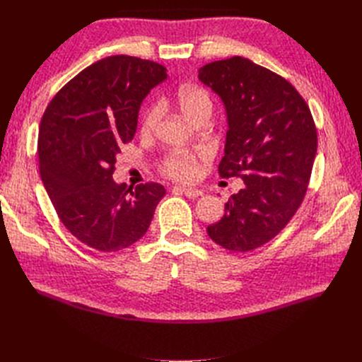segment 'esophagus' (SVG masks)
I'll return each instance as SVG.
<instances>
[{"instance_id": "esophagus-1", "label": "esophagus", "mask_w": 362, "mask_h": 362, "mask_svg": "<svg viewBox=\"0 0 362 362\" xmlns=\"http://www.w3.org/2000/svg\"><path fill=\"white\" fill-rule=\"evenodd\" d=\"M178 190H180L182 194L187 196V198H192V199L199 198V196H202V194H204V192H202V190H199V189H194V187H180Z\"/></svg>"}]
</instances>
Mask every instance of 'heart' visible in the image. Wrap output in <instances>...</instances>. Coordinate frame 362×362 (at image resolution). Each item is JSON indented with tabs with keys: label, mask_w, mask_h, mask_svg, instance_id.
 <instances>
[{
	"label": "heart",
	"mask_w": 362,
	"mask_h": 362,
	"mask_svg": "<svg viewBox=\"0 0 362 362\" xmlns=\"http://www.w3.org/2000/svg\"><path fill=\"white\" fill-rule=\"evenodd\" d=\"M173 101L178 105L182 115L193 120L201 117H210L213 112L211 95L204 87L193 84H182L173 93ZM163 116V107L160 104H152L145 112L144 120H141V131L149 134L154 131ZM206 154L204 151L190 152L178 151L168 156L163 161V170L170 178L175 180H192L198 173V160L204 158Z\"/></svg>",
	"instance_id": "1"
}]
</instances>
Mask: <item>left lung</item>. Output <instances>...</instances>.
I'll return each instance as SVG.
<instances>
[{"label": "left lung", "instance_id": "8db88e82", "mask_svg": "<svg viewBox=\"0 0 362 362\" xmlns=\"http://www.w3.org/2000/svg\"><path fill=\"white\" fill-rule=\"evenodd\" d=\"M198 76L226 110L218 173L245 182L206 233L228 250L257 249L286 228L305 198L317 152L314 119L286 78L249 59L208 63Z\"/></svg>", "mask_w": 362, "mask_h": 362}]
</instances>
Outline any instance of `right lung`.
Masks as SVG:
<instances>
[{"mask_svg": "<svg viewBox=\"0 0 362 362\" xmlns=\"http://www.w3.org/2000/svg\"><path fill=\"white\" fill-rule=\"evenodd\" d=\"M161 64L131 56L98 60L64 84L43 113L39 170L62 223L81 243L122 250L144 237L166 190L113 180L120 146L133 140L141 101L166 80Z\"/></svg>", "mask_w": 362, "mask_h": 362, "instance_id": "add662e5", "label": "right lung"}]
</instances>
